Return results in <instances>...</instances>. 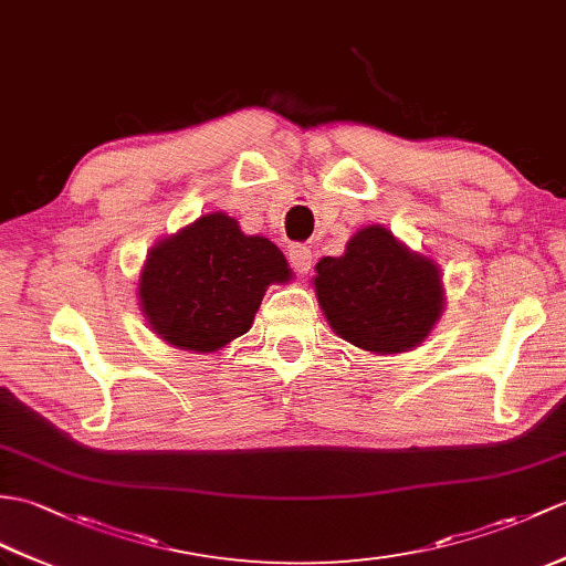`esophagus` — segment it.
<instances>
[{
  "instance_id": "esophagus-1",
  "label": "esophagus",
  "mask_w": 566,
  "mask_h": 566,
  "mask_svg": "<svg viewBox=\"0 0 566 566\" xmlns=\"http://www.w3.org/2000/svg\"><path fill=\"white\" fill-rule=\"evenodd\" d=\"M289 262H292V268L298 274H306L313 265V255H311V248L308 245H292V251H289Z\"/></svg>"
}]
</instances>
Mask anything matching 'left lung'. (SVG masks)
Masks as SVG:
<instances>
[{
	"label": "left lung",
	"mask_w": 566,
	"mask_h": 566,
	"mask_svg": "<svg viewBox=\"0 0 566 566\" xmlns=\"http://www.w3.org/2000/svg\"><path fill=\"white\" fill-rule=\"evenodd\" d=\"M313 289L333 333L380 357L422 345L446 308L439 262L384 223L359 229L339 258H321Z\"/></svg>",
	"instance_id": "obj_1"
}]
</instances>
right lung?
Segmentation results:
<instances>
[{"mask_svg": "<svg viewBox=\"0 0 566 566\" xmlns=\"http://www.w3.org/2000/svg\"><path fill=\"white\" fill-rule=\"evenodd\" d=\"M292 277L270 239L243 233L227 212H209L154 243L137 298L166 345L212 354L251 331L270 284Z\"/></svg>", "mask_w": 566, "mask_h": 566, "instance_id": "1", "label": "right lung"}]
</instances>
